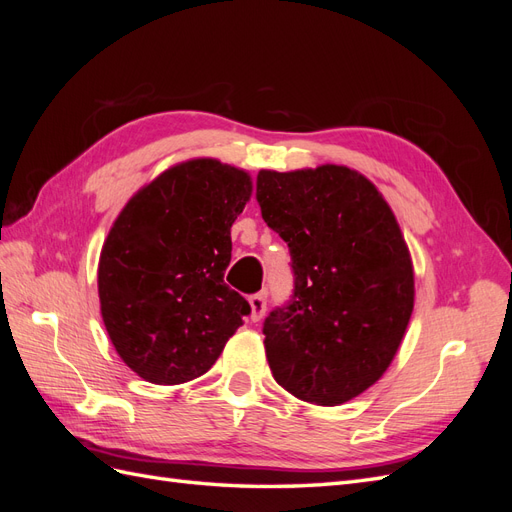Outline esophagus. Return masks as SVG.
<instances>
[{"label": "esophagus", "instance_id": "34e87169", "mask_svg": "<svg viewBox=\"0 0 512 512\" xmlns=\"http://www.w3.org/2000/svg\"><path fill=\"white\" fill-rule=\"evenodd\" d=\"M250 307H252V320L254 322H258L262 316H265V312H267V292H254V294H250Z\"/></svg>", "mask_w": 512, "mask_h": 512}]
</instances>
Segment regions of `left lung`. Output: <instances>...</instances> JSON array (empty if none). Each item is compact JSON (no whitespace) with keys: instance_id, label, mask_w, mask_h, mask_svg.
Listing matches in <instances>:
<instances>
[{"instance_id":"left-lung-1","label":"left lung","mask_w":512,"mask_h":512,"mask_svg":"<svg viewBox=\"0 0 512 512\" xmlns=\"http://www.w3.org/2000/svg\"><path fill=\"white\" fill-rule=\"evenodd\" d=\"M256 200L288 243L294 277L262 324L273 378L309 404H344L380 380L412 316L399 224L374 183L335 164L260 170Z\"/></svg>"}]
</instances>
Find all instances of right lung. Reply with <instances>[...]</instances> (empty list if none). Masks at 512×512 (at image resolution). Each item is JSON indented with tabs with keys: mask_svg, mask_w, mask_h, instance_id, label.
I'll return each instance as SVG.
<instances>
[{
	"mask_svg": "<svg viewBox=\"0 0 512 512\" xmlns=\"http://www.w3.org/2000/svg\"><path fill=\"white\" fill-rule=\"evenodd\" d=\"M250 175L200 158L168 168L134 194L104 241L102 320L132 371L153 384L203 376L252 312L224 282L230 226Z\"/></svg>",
	"mask_w": 512,
	"mask_h": 512,
	"instance_id": "right-lung-1",
	"label": "right lung"
}]
</instances>
